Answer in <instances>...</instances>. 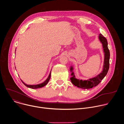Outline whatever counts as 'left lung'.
Instances as JSON below:
<instances>
[{
  "instance_id": "obj_1",
  "label": "left lung",
  "mask_w": 124,
  "mask_h": 124,
  "mask_svg": "<svg viewBox=\"0 0 124 124\" xmlns=\"http://www.w3.org/2000/svg\"><path fill=\"white\" fill-rule=\"evenodd\" d=\"M98 38L102 44L103 52L104 53V61L102 71L97 76L94 77L90 78L86 80H83L82 79H78L75 77L74 72L73 71V68L72 66H70V72H71V76H72L70 77V79L71 83L75 86H76L78 88L83 89H89L96 86L100 83L101 80L103 79L108 72L109 66V61L110 53L108 47L107 40V39L101 33L99 34Z\"/></svg>"
}]
</instances>
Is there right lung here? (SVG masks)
I'll list each match as a JSON object with an SVG mask.
<instances>
[{
  "mask_svg": "<svg viewBox=\"0 0 124 124\" xmlns=\"http://www.w3.org/2000/svg\"><path fill=\"white\" fill-rule=\"evenodd\" d=\"M52 71V70H51ZM51 71H50V74L48 77V78H47V79L44 81L43 82V83H40V84H37V85H28L26 83H25L24 82L20 79V80H21V81L22 82V83L27 87H28V88H31V89H38V88H42L45 86H46L48 83V82L49 81L50 79V78H51Z\"/></svg>",
  "mask_w": 124,
  "mask_h": 124,
  "instance_id": "obj_1",
  "label": "right lung"
}]
</instances>
